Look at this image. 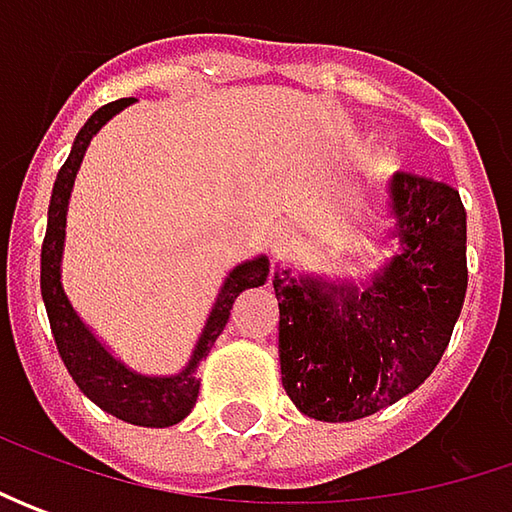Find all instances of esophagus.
<instances>
[{
  "mask_svg": "<svg viewBox=\"0 0 512 512\" xmlns=\"http://www.w3.org/2000/svg\"><path fill=\"white\" fill-rule=\"evenodd\" d=\"M293 245H296V239H293L290 230H276V233L270 236V250H273V253H287Z\"/></svg>",
  "mask_w": 512,
  "mask_h": 512,
  "instance_id": "esophagus-1",
  "label": "esophagus"
}]
</instances>
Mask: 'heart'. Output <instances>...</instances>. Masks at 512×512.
Wrapping results in <instances>:
<instances>
[{"label": "heart", "instance_id": "obj_1", "mask_svg": "<svg viewBox=\"0 0 512 512\" xmlns=\"http://www.w3.org/2000/svg\"><path fill=\"white\" fill-rule=\"evenodd\" d=\"M379 165H390V156H379Z\"/></svg>", "mask_w": 512, "mask_h": 512}]
</instances>
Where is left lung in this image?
Listing matches in <instances>:
<instances>
[{
  "mask_svg": "<svg viewBox=\"0 0 512 512\" xmlns=\"http://www.w3.org/2000/svg\"><path fill=\"white\" fill-rule=\"evenodd\" d=\"M390 213L402 253L364 293L273 273L282 384L310 419L353 422L413 393L436 370L462 313L467 213L459 190L399 170Z\"/></svg>",
  "mask_w": 512,
  "mask_h": 512,
  "instance_id": "left-lung-1",
  "label": "left lung"
}]
</instances>
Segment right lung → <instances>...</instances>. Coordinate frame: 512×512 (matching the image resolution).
I'll use <instances>...</instances> for the list:
<instances>
[{
	"label": "right lung",
	"instance_id": "add662e5",
	"mask_svg": "<svg viewBox=\"0 0 512 512\" xmlns=\"http://www.w3.org/2000/svg\"><path fill=\"white\" fill-rule=\"evenodd\" d=\"M133 99H116L105 108H99L85 128L79 130L73 150H70L68 162L62 165L56 185L50 193L48 207V230H45V242H42V299L48 310L50 330L56 339V350L62 356V362L73 376V382L79 384V390L88 396L90 402H96L102 410H108L110 416L122 419L128 424H142V427H170V424L182 422L187 413L193 410L196 396H199V379H196V367L210 353L213 342L219 339V333L225 330L230 319V307L236 302V296L247 287H259L267 282L265 256L239 265L227 276L225 287L216 299V307L210 310L205 330L196 342L193 359L179 376L168 379H150L128 370L122 362H116L102 344L93 339L88 327L79 322V316L73 313L68 296L59 282V262H62V242H65V213H68V199L76 170L82 165V156L88 150L93 133L108 122L110 116H116L122 108H128Z\"/></svg>",
	"mask_w": 512,
	"mask_h": 512
}]
</instances>
